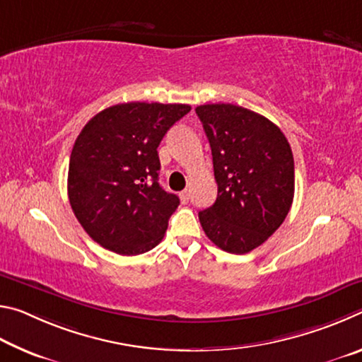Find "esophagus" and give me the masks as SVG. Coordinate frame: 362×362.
<instances>
[{"label":"esophagus","mask_w":362,"mask_h":362,"mask_svg":"<svg viewBox=\"0 0 362 362\" xmlns=\"http://www.w3.org/2000/svg\"><path fill=\"white\" fill-rule=\"evenodd\" d=\"M180 199H182V203H187V201L189 199V189H183V192L180 193Z\"/></svg>","instance_id":"1"}]
</instances>
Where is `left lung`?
<instances>
[{
    "label": "left lung",
    "instance_id": "obj_1",
    "mask_svg": "<svg viewBox=\"0 0 362 362\" xmlns=\"http://www.w3.org/2000/svg\"><path fill=\"white\" fill-rule=\"evenodd\" d=\"M209 140L217 199L199 211L206 236L230 254H247L276 231L292 206L293 156L279 127L233 103L196 107Z\"/></svg>",
    "mask_w": 362,
    "mask_h": 362
}]
</instances>
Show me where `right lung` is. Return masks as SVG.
Instances as JSON below:
<instances>
[{"mask_svg": "<svg viewBox=\"0 0 362 362\" xmlns=\"http://www.w3.org/2000/svg\"><path fill=\"white\" fill-rule=\"evenodd\" d=\"M192 107L118 103L79 132L69 166V199L86 233L119 255H139L161 243L179 198L158 182V146Z\"/></svg>", "mask_w": 362, "mask_h": 362, "instance_id": "right-lung-1", "label": "right lung"}]
</instances>
